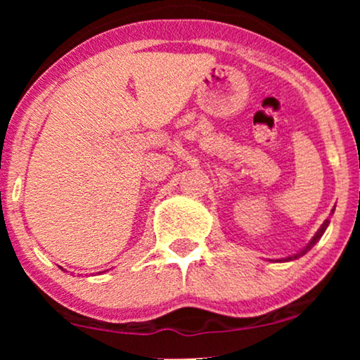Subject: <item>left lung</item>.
<instances>
[{
	"label": "left lung",
	"instance_id": "1",
	"mask_svg": "<svg viewBox=\"0 0 360 360\" xmlns=\"http://www.w3.org/2000/svg\"><path fill=\"white\" fill-rule=\"evenodd\" d=\"M333 213H334V208H333ZM328 226H329V221L326 219V221H324V223H323L321 226H319V229L316 231V234H314V236H313V238H311V240H309V243H308L307 245H304V248H303L302 250H300V252H297V254H293V255H288V257H283V259H277V260H275V262H290V260H297V259H300V257H302V255H304V254H307V252H308V250H309V249H311V248H313V245H314V244H316V243H318V240L323 238L324 231H326V229H328Z\"/></svg>",
	"mask_w": 360,
	"mask_h": 360
}]
</instances>
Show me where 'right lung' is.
Returning <instances> with one entry per match:
<instances>
[{
    "label": "right lung",
    "instance_id": "add662e5",
    "mask_svg": "<svg viewBox=\"0 0 360 360\" xmlns=\"http://www.w3.org/2000/svg\"><path fill=\"white\" fill-rule=\"evenodd\" d=\"M60 269H62V267H60Z\"/></svg>",
    "mask_w": 360,
    "mask_h": 360
}]
</instances>
